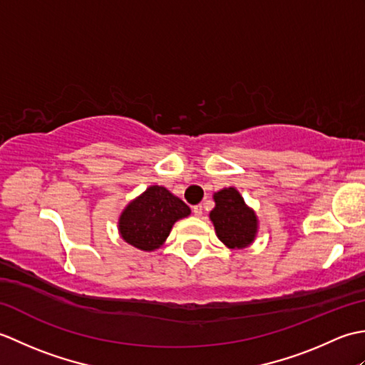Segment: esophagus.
<instances>
[{"instance_id":"1","label":"esophagus","mask_w":365,"mask_h":365,"mask_svg":"<svg viewBox=\"0 0 365 365\" xmlns=\"http://www.w3.org/2000/svg\"><path fill=\"white\" fill-rule=\"evenodd\" d=\"M192 213H195V216H202V213H204V207L202 205H196L195 208H192Z\"/></svg>"}]
</instances>
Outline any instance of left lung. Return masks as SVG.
<instances>
[{"instance_id": "1", "label": "left lung", "mask_w": 365, "mask_h": 365, "mask_svg": "<svg viewBox=\"0 0 365 365\" xmlns=\"http://www.w3.org/2000/svg\"><path fill=\"white\" fill-rule=\"evenodd\" d=\"M215 208L210 221L216 237L229 250H243L254 243L259 232V218L252 208L245 202L243 196L234 187L222 188L213 195Z\"/></svg>"}]
</instances>
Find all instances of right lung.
<instances>
[{
	"instance_id": "right-lung-1",
	"label": "right lung",
	"mask_w": 365,
	"mask_h": 365,
	"mask_svg": "<svg viewBox=\"0 0 365 365\" xmlns=\"http://www.w3.org/2000/svg\"><path fill=\"white\" fill-rule=\"evenodd\" d=\"M190 207L168 188L152 185L123 208L118 230L123 242L150 252L166 242L174 224L190 216Z\"/></svg>"
}]
</instances>
